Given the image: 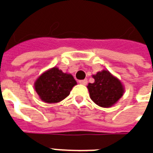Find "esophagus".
<instances>
[{
    "label": "esophagus",
    "mask_w": 153,
    "mask_h": 153,
    "mask_svg": "<svg viewBox=\"0 0 153 153\" xmlns=\"http://www.w3.org/2000/svg\"><path fill=\"white\" fill-rule=\"evenodd\" d=\"M79 83H80V84H82V85H86V84L88 83V80H87V79L80 80Z\"/></svg>",
    "instance_id": "obj_1"
}]
</instances>
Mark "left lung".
Masks as SVG:
<instances>
[{
	"instance_id": "1",
	"label": "left lung",
	"mask_w": 153,
	"mask_h": 153,
	"mask_svg": "<svg viewBox=\"0 0 153 153\" xmlns=\"http://www.w3.org/2000/svg\"><path fill=\"white\" fill-rule=\"evenodd\" d=\"M94 82L87 86L91 100L104 108L114 105L124 93V86L110 71L103 70L93 75Z\"/></svg>"
}]
</instances>
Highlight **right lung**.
<instances>
[{
	"label": "right lung",
	"mask_w": 153,
	"mask_h": 153,
	"mask_svg": "<svg viewBox=\"0 0 153 153\" xmlns=\"http://www.w3.org/2000/svg\"><path fill=\"white\" fill-rule=\"evenodd\" d=\"M75 85L76 82L71 74L64 73L54 66L44 71L36 80L34 88L42 101L51 104L65 99Z\"/></svg>",
	"instance_id": "1"
}]
</instances>
